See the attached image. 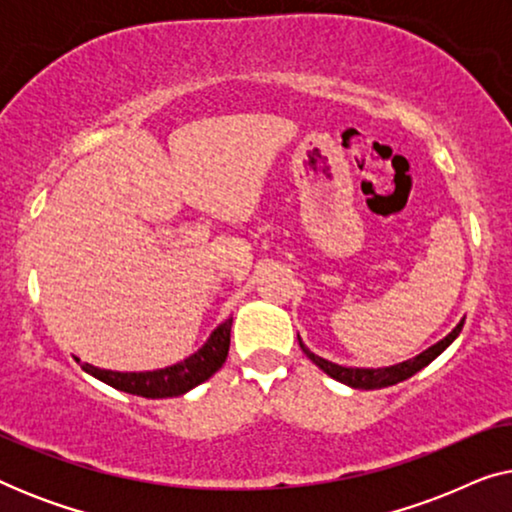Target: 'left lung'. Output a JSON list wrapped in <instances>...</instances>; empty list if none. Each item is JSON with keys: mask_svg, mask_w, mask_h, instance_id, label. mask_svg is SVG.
<instances>
[{"mask_svg": "<svg viewBox=\"0 0 512 512\" xmlns=\"http://www.w3.org/2000/svg\"><path fill=\"white\" fill-rule=\"evenodd\" d=\"M461 328H464V321H461V324H459L457 328H454V331H452L450 335H447V338L440 340L438 345L429 347V349H426V352L415 356V359H412V361H403V363H398V366L377 368V370L335 366V363L321 359V356H317V354H312L310 349H307V347L303 345V340H300V338H298V342H300V349H303V352H305L307 356H310V359H312L314 363H317V366H319L321 370H324L326 375H331L333 380L345 382V384H349V387H354V389H382V387H391V384H396V382L408 380V377L415 375L417 370H422L424 366H429V363H431L433 359H436V356H438L440 352H443L445 347H450V342L461 333Z\"/></svg>", "mask_w": 512, "mask_h": 512, "instance_id": "obj_1", "label": "left lung"}]
</instances>
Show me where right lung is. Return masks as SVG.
Listing matches in <instances>:
<instances>
[{"instance_id":"1","label":"right lung","mask_w":512,"mask_h":512,"mask_svg":"<svg viewBox=\"0 0 512 512\" xmlns=\"http://www.w3.org/2000/svg\"><path fill=\"white\" fill-rule=\"evenodd\" d=\"M230 326H233V317L223 321L212 333V338L205 342V347L188 356L186 361L174 363V366L163 370H153V373H114V370L95 368L90 363H83L81 368L97 377V380L107 382L109 387L125 391V394L142 398L181 396L209 380L226 363L230 349Z\"/></svg>"}]
</instances>
